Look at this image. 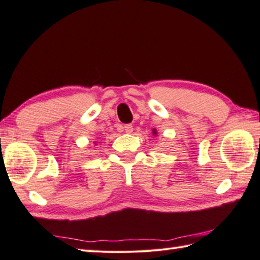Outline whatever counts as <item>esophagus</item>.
I'll use <instances>...</instances> for the list:
<instances>
[{
  "label": "esophagus",
  "mask_w": 260,
  "mask_h": 260,
  "mask_svg": "<svg viewBox=\"0 0 260 260\" xmlns=\"http://www.w3.org/2000/svg\"><path fill=\"white\" fill-rule=\"evenodd\" d=\"M133 131H134V126L131 125V124H126V125H124V133L133 134Z\"/></svg>",
  "instance_id": "obj_1"
}]
</instances>
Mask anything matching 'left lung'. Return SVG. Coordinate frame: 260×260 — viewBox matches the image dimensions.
Instances as JSON below:
<instances>
[{"instance_id":"1","label":"left lung","mask_w":260,"mask_h":260,"mask_svg":"<svg viewBox=\"0 0 260 260\" xmlns=\"http://www.w3.org/2000/svg\"><path fill=\"white\" fill-rule=\"evenodd\" d=\"M152 134L155 135V136H156V135H157V131H156V129H152Z\"/></svg>"}]
</instances>
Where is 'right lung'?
<instances>
[{"label":"right lung","instance_id":"add662e5","mask_svg":"<svg viewBox=\"0 0 260 260\" xmlns=\"http://www.w3.org/2000/svg\"><path fill=\"white\" fill-rule=\"evenodd\" d=\"M93 143H95V144H96V142H93Z\"/></svg>","mask_w":260,"mask_h":260}]
</instances>
